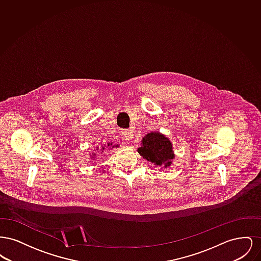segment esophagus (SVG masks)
Listing matches in <instances>:
<instances>
[{
	"label": "esophagus",
	"mask_w": 261,
	"mask_h": 261,
	"mask_svg": "<svg viewBox=\"0 0 261 261\" xmlns=\"http://www.w3.org/2000/svg\"><path fill=\"white\" fill-rule=\"evenodd\" d=\"M121 136L126 143H129V141L132 139V133L128 129H123L121 131Z\"/></svg>",
	"instance_id": "esophagus-1"
}]
</instances>
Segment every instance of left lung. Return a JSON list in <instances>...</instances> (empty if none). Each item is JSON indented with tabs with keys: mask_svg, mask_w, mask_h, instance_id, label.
Segmentation results:
<instances>
[{
	"mask_svg": "<svg viewBox=\"0 0 261 261\" xmlns=\"http://www.w3.org/2000/svg\"><path fill=\"white\" fill-rule=\"evenodd\" d=\"M141 146L137 151L140 155L160 167L171 166L175 159L171 141L161 132L148 133L141 141Z\"/></svg>",
	"mask_w": 261,
	"mask_h": 261,
	"instance_id": "left-lung-1",
	"label": "left lung"
}]
</instances>
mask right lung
<instances>
[{"label": "right lung", "mask_w": 261, "mask_h": 261, "mask_svg": "<svg viewBox=\"0 0 261 261\" xmlns=\"http://www.w3.org/2000/svg\"><path fill=\"white\" fill-rule=\"evenodd\" d=\"M115 147H116V148H118V147H119V145H113L112 143H109L107 146H106V145H103L102 147H99V148H97V147H96L94 150L96 151V150H99V149H100V152L102 153L103 151H106V150H108L109 149H112V148H115ZM96 155H97V153H96V152H94V153H91V154H90V158H91L90 160H91V161L95 160ZM105 155H106V154H105Z\"/></svg>", "instance_id": "add662e5"}]
</instances>
